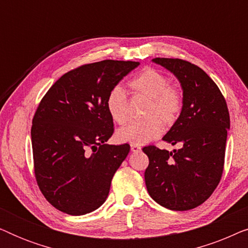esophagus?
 <instances>
[{
  "label": "esophagus",
  "mask_w": 248,
  "mask_h": 248,
  "mask_svg": "<svg viewBox=\"0 0 248 248\" xmlns=\"http://www.w3.org/2000/svg\"><path fill=\"white\" fill-rule=\"evenodd\" d=\"M131 151L132 152L141 151V147H140V145H137V144H131Z\"/></svg>",
  "instance_id": "1"
}]
</instances>
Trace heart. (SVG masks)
<instances>
[{"label":"heart","instance_id":"b5f03b06","mask_svg":"<svg viewBox=\"0 0 248 248\" xmlns=\"http://www.w3.org/2000/svg\"><path fill=\"white\" fill-rule=\"evenodd\" d=\"M128 88L134 94L148 98L143 120L133 121L117 131L116 138L122 143L145 144L158 138L164 131V124L170 126L178 120L184 107V93L181 88L169 83L160 71L147 67L134 77ZM106 109L117 124H123L128 116L127 98L124 90L114 87L107 93Z\"/></svg>","mask_w":248,"mask_h":248}]
</instances>
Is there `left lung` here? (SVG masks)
<instances>
[{
	"label": "left lung",
	"mask_w": 248,
	"mask_h": 248,
	"mask_svg": "<svg viewBox=\"0 0 248 248\" xmlns=\"http://www.w3.org/2000/svg\"><path fill=\"white\" fill-rule=\"evenodd\" d=\"M154 62L174 73L182 84L184 107L162 138L182 148L172 152L155 145L142 149L149 158L145 185L160 205L187 211L205 202L221 179L230 127L228 107L218 86L201 67L181 59L157 57Z\"/></svg>",
	"instance_id": "left-lung-1"
}]
</instances>
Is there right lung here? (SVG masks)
<instances>
[{
  "instance_id": "1",
  "label": "right lung",
  "mask_w": 248,
  "mask_h": 248,
  "mask_svg": "<svg viewBox=\"0 0 248 248\" xmlns=\"http://www.w3.org/2000/svg\"><path fill=\"white\" fill-rule=\"evenodd\" d=\"M138 65L84 64L63 74L40 100L31 126L33 171L40 192L60 211L82 216L106 201L130 144L105 143L114 133L105 100Z\"/></svg>"
}]
</instances>
